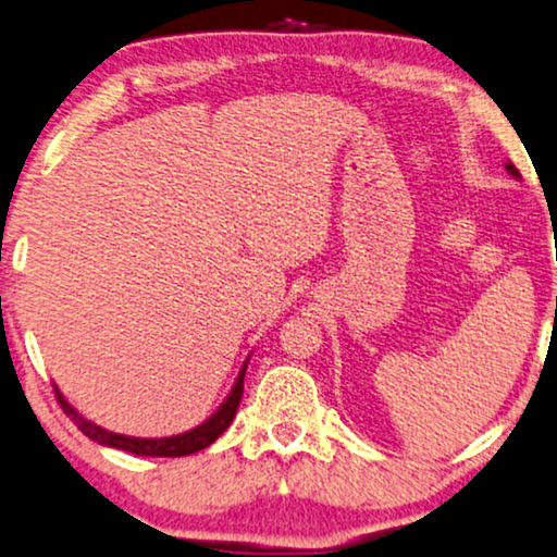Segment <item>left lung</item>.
<instances>
[{
  "label": "left lung",
  "mask_w": 557,
  "mask_h": 557,
  "mask_svg": "<svg viewBox=\"0 0 557 557\" xmlns=\"http://www.w3.org/2000/svg\"><path fill=\"white\" fill-rule=\"evenodd\" d=\"M506 173H509L511 177H517V181H521V175H519V170L517 168H513V164L511 162H506Z\"/></svg>",
  "instance_id": "8db88e82"
}]
</instances>
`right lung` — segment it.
<instances>
[{
    "instance_id": "right-lung-1",
    "label": "right lung",
    "mask_w": 557,
    "mask_h": 557,
    "mask_svg": "<svg viewBox=\"0 0 557 557\" xmlns=\"http://www.w3.org/2000/svg\"><path fill=\"white\" fill-rule=\"evenodd\" d=\"M247 363H250V356H247L243 369H239V374H237L235 384H232L230 395L224 397V403L219 405L214 413L206 418L203 423H198L196 429H190V431H183V434L160 436V438L126 436V434H115V431L102 429V425L87 421V418L66 400L64 393H61L57 384H53V389H57V397H59L61 408H64V413L72 418L82 434L92 438V442H98L102 446H113V449L132 451V455H139V457H188V455H196V451L206 449L209 444H214L216 438L222 436L226 429H230V423L235 421V413L239 408V397H243Z\"/></svg>"
}]
</instances>
